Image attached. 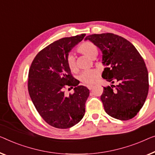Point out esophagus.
Listing matches in <instances>:
<instances>
[{"label":"esophagus","instance_id":"34e87169","mask_svg":"<svg viewBox=\"0 0 155 155\" xmlns=\"http://www.w3.org/2000/svg\"><path fill=\"white\" fill-rule=\"evenodd\" d=\"M87 87V88H88V89L90 90V91H91V90H92V89L94 87V85H88Z\"/></svg>","mask_w":155,"mask_h":155}]
</instances>
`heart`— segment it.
I'll return each instance as SVG.
<instances>
[{"instance_id": "b5f03b06", "label": "heart", "mask_w": 155, "mask_h": 155, "mask_svg": "<svg viewBox=\"0 0 155 155\" xmlns=\"http://www.w3.org/2000/svg\"><path fill=\"white\" fill-rule=\"evenodd\" d=\"M77 51L81 54L91 58H95L98 54V48L91 41H84L78 47ZM66 63L69 69L73 72H77L78 69L76 64L75 57L73 54H69L66 58ZM99 71L95 70H89L84 71L79 75V80L83 84L90 85L96 82L99 77Z\"/></svg>"}]
</instances>
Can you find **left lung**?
<instances>
[{"label":"left lung","instance_id":"left-lung-1","mask_svg":"<svg viewBox=\"0 0 155 155\" xmlns=\"http://www.w3.org/2000/svg\"><path fill=\"white\" fill-rule=\"evenodd\" d=\"M85 40L101 50L106 67L101 77L111 84L104 87L101 96L105 111L120 120L133 118L143 106L149 89L141 55L130 41L113 33L90 35Z\"/></svg>","mask_w":155,"mask_h":155}]
</instances>
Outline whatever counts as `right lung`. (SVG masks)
<instances>
[{
  "label": "right lung",
  "instance_id": "obj_1",
  "mask_svg": "<svg viewBox=\"0 0 155 155\" xmlns=\"http://www.w3.org/2000/svg\"><path fill=\"white\" fill-rule=\"evenodd\" d=\"M85 34L60 39L38 53L28 73V89L35 107L51 126L68 129L84 117L89 90L71 74L66 63L69 53ZM65 85L74 87V93L64 94Z\"/></svg>",
  "mask_w": 155,
  "mask_h": 155
}]
</instances>
